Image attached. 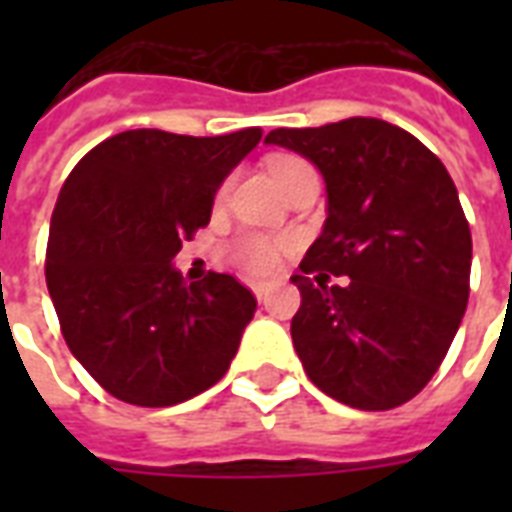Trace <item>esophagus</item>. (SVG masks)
Returning a JSON list of instances; mask_svg holds the SVG:
<instances>
[{"instance_id": "esophagus-1", "label": "esophagus", "mask_w": 512, "mask_h": 512, "mask_svg": "<svg viewBox=\"0 0 512 512\" xmlns=\"http://www.w3.org/2000/svg\"><path fill=\"white\" fill-rule=\"evenodd\" d=\"M252 292H255V297L260 300V303H265V300H268V295H271V284L257 281V284H252Z\"/></svg>"}]
</instances>
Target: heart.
Masks as SVG:
<instances>
[{
	"instance_id": "1",
	"label": "heart",
	"mask_w": 512,
	"mask_h": 512,
	"mask_svg": "<svg viewBox=\"0 0 512 512\" xmlns=\"http://www.w3.org/2000/svg\"><path fill=\"white\" fill-rule=\"evenodd\" d=\"M271 175L276 177V183L284 188L289 177L295 175L297 170H303L305 162L297 159V156H273L271 162ZM231 257L236 260L239 268H244L247 273H255V276H263V273H271L276 265H279V244H273L271 239L265 236H244L233 244Z\"/></svg>"
}]
</instances>
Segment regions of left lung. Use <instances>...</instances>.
I'll use <instances>...</instances> for the list:
<instances>
[{
	"label": "left lung",
	"mask_w": 512,
	"mask_h": 512,
	"mask_svg": "<svg viewBox=\"0 0 512 512\" xmlns=\"http://www.w3.org/2000/svg\"><path fill=\"white\" fill-rule=\"evenodd\" d=\"M265 143L305 156L327 183L324 231L292 276L305 374L353 409L406 404L468 308L473 239L454 180L414 135L369 116L281 127ZM329 272L349 279L327 288Z\"/></svg>",
	"instance_id": "8db88e82"
}]
</instances>
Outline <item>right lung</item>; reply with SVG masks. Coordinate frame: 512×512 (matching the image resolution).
<instances>
[{
    "instance_id": "obj_1",
    "label": "right lung",
    "mask_w": 512,
    "mask_h": 512,
    "mask_svg": "<svg viewBox=\"0 0 512 512\" xmlns=\"http://www.w3.org/2000/svg\"><path fill=\"white\" fill-rule=\"evenodd\" d=\"M260 138V127L217 138L127 130L60 188L47 289L74 358L119 401L180 404L228 372L255 295L228 273L185 284L172 260Z\"/></svg>"
}]
</instances>
